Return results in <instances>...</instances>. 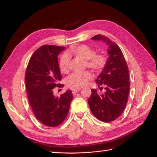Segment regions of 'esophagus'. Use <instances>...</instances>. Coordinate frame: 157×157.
I'll return each mask as SVG.
<instances>
[{
  "instance_id": "34e87169",
  "label": "esophagus",
  "mask_w": 157,
  "mask_h": 157,
  "mask_svg": "<svg viewBox=\"0 0 157 157\" xmlns=\"http://www.w3.org/2000/svg\"><path fill=\"white\" fill-rule=\"evenodd\" d=\"M80 88H74L72 90V93L73 95H76V94H77L78 91H80Z\"/></svg>"
}]
</instances>
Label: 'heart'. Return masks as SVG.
<instances>
[{"mask_svg":"<svg viewBox=\"0 0 157 157\" xmlns=\"http://www.w3.org/2000/svg\"><path fill=\"white\" fill-rule=\"evenodd\" d=\"M68 56H74L85 60V65L94 71L101 72L105 67L107 62L106 55L103 52H95V50L86 44H80L71 48L67 53L63 55L59 61V69L63 73L69 71L70 59ZM92 78V75L88 71L77 72L67 78V85L73 88H80L86 85Z\"/></svg>","mask_w":157,"mask_h":157,"instance_id":"b5f03b06","label":"heart"}]
</instances>
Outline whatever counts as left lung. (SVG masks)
<instances>
[{
  "instance_id": "obj_1",
  "label": "left lung",
  "mask_w": 157,
  "mask_h": 157,
  "mask_svg": "<svg viewBox=\"0 0 157 157\" xmlns=\"http://www.w3.org/2000/svg\"><path fill=\"white\" fill-rule=\"evenodd\" d=\"M92 40H101L109 46V58L107 65L96 80V83L105 92L98 93L92 89L88 104L93 115L104 122L115 121L119 117L127 104L130 90L129 71L122 52L115 42L107 36L97 35Z\"/></svg>"
}]
</instances>
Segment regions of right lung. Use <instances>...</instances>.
I'll list each match as a JSON object with an SVG mask.
<instances>
[{
	"mask_svg": "<svg viewBox=\"0 0 157 157\" xmlns=\"http://www.w3.org/2000/svg\"><path fill=\"white\" fill-rule=\"evenodd\" d=\"M65 47L44 45L38 48L28 63L25 71L26 90L32 111L42 124L56 127L67 116L73 98L67 90L60 96L54 95V88H62L59 84L62 76L58 56Z\"/></svg>",
	"mask_w": 157,
	"mask_h": 157,
	"instance_id": "1",
	"label": "right lung"
}]
</instances>
